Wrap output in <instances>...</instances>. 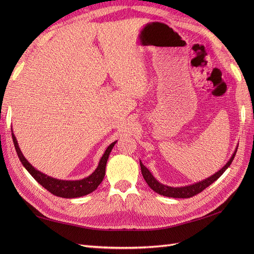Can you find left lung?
I'll return each mask as SVG.
<instances>
[{
  "label": "left lung",
  "mask_w": 254,
  "mask_h": 254,
  "mask_svg": "<svg viewBox=\"0 0 254 254\" xmlns=\"http://www.w3.org/2000/svg\"><path fill=\"white\" fill-rule=\"evenodd\" d=\"M237 147H238V146H237ZM236 151H237V149H235L232 157L229 159V161L225 164V166L222 167L221 170H219L217 173H215L211 177H207L206 179H204L202 181L196 182L194 184H190V186H186V187L173 188V187H168V186H165V184L160 183L140 161L141 172H142V175L144 177L146 183H147L148 186H149V188L152 190H155L156 193H158L160 195L166 196V197H172V198H190V197H193V196H195V195H197L199 193H201V191L204 189H206L207 187L211 186V184L214 181H216L219 178V177L226 172L227 168L230 165H231L232 161H233V159L235 157Z\"/></svg>",
  "instance_id": "8db88e82"
}]
</instances>
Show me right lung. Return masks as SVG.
<instances>
[{
  "instance_id": "1",
  "label": "right lung",
  "mask_w": 254,
  "mask_h": 254,
  "mask_svg": "<svg viewBox=\"0 0 254 254\" xmlns=\"http://www.w3.org/2000/svg\"><path fill=\"white\" fill-rule=\"evenodd\" d=\"M11 135H12V141L14 144V148H16L18 157L22 162L23 166H24L27 170V172L34 177V179L38 183L41 184L44 189H47L50 193L63 198L81 197L92 193V191L97 189V187L102 183L105 177L106 164H107V161H108L110 152L114 147L115 143L118 142L115 141L107 147L103 157L101 158V160H99V163H98V166L96 167V170L90 176H88L87 178H83L81 180H59L36 170V168L25 159V157L23 156V153L19 147L18 141L13 134V131H11Z\"/></svg>"
}]
</instances>
